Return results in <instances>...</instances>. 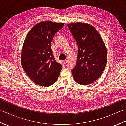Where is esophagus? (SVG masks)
<instances>
[{
	"instance_id": "34e87169",
	"label": "esophagus",
	"mask_w": 126,
	"mask_h": 126,
	"mask_svg": "<svg viewBox=\"0 0 126 126\" xmlns=\"http://www.w3.org/2000/svg\"><path fill=\"white\" fill-rule=\"evenodd\" d=\"M63 63L64 64H66V63H67V61L66 60H64V61H63Z\"/></svg>"
}]
</instances>
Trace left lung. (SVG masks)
<instances>
[{"mask_svg":"<svg viewBox=\"0 0 126 126\" xmlns=\"http://www.w3.org/2000/svg\"><path fill=\"white\" fill-rule=\"evenodd\" d=\"M78 45L76 64L72 70L75 81L83 85L93 83L101 76L107 61L106 45L97 30L87 23L68 24Z\"/></svg>","mask_w":126,"mask_h":126,"instance_id":"left-lung-1","label":"left lung"}]
</instances>
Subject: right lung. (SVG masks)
<instances>
[{"label":"right lung","mask_w":126,"mask_h":126,"mask_svg":"<svg viewBox=\"0 0 126 126\" xmlns=\"http://www.w3.org/2000/svg\"><path fill=\"white\" fill-rule=\"evenodd\" d=\"M64 23L46 21L34 25L26 35L21 53V64L32 81L49 87L57 81L62 65L52 54L51 43Z\"/></svg>","instance_id":"1"}]
</instances>
